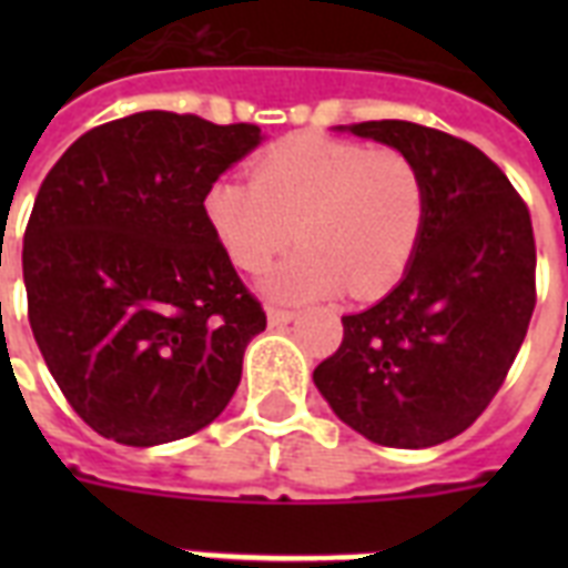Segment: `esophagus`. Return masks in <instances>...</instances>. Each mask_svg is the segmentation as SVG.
<instances>
[{
  "label": "esophagus",
  "instance_id": "obj_1",
  "mask_svg": "<svg viewBox=\"0 0 568 568\" xmlns=\"http://www.w3.org/2000/svg\"><path fill=\"white\" fill-rule=\"evenodd\" d=\"M297 318V312L294 310H285V306H267V324L271 327H283L288 321Z\"/></svg>",
  "mask_w": 568,
  "mask_h": 568
}]
</instances>
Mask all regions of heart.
Here are the masks:
<instances>
[{
  "instance_id": "obj_1",
  "label": "heart",
  "mask_w": 568,
  "mask_h": 568,
  "mask_svg": "<svg viewBox=\"0 0 568 568\" xmlns=\"http://www.w3.org/2000/svg\"><path fill=\"white\" fill-rule=\"evenodd\" d=\"M232 265L262 274L294 239L303 247L265 280L276 301L338 292L377 297L400 283L427 223V180L413 155L324 135L267 146L250 182L221 180L205 194Z\"/></svg>"
}]
</instances>
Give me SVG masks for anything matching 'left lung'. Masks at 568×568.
<instances>
[{
  "label": "left lung",
  "mask_w": 568,
  "mask_h": 568,
  "mask_svg": "<svg viewBox=\"0 0 568 568\" xmlns=\"http://www.w3.org/2000/svg\"><path fill=\"white\" fill-rule=\"evenodd\" d=\"M351 132L413 155L427 223L404 280L345 315V338L315 368L333 413L386 448H430L468 430L504 386L537 306L530 212L475 144L406 120Z\"/></svg>",
  "instance_id": "left-lung-1"
}]
</instances>
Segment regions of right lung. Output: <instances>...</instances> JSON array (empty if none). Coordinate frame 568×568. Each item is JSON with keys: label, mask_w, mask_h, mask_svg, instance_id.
Returning a JSON list of instances; mask_svg holds the SVG:
<instances>
[{"label": "right lung", "mask_w": 568, "mask_h": 568, "mask_svg": "<svg viewBox=\"0 0 568 568\" xmlns=\"http://www.w3.org/2000/svg\"><path fill=\"white\" fill-rule=\"evenodd\" d=\"M258 132L141 111L84 132L40 182L22 239L31 333L105 439H185L239 388L267 318L203 203Z\"/></svg>", "instance_id": "1"}]
</instances>
